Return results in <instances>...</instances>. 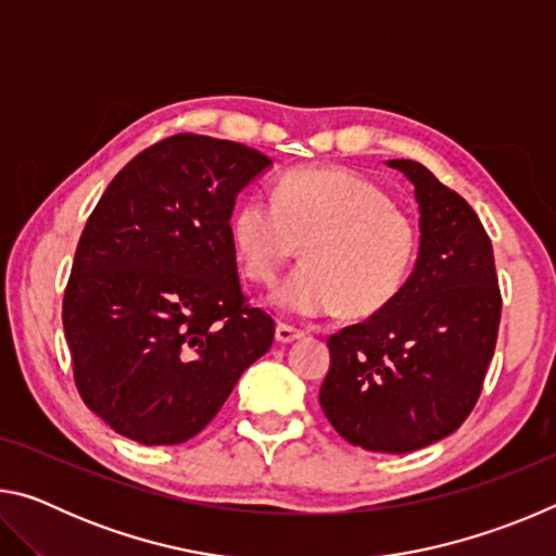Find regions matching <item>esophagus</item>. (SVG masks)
I'll list each match as a JSON object with an SVG mask.
<instances>
[{"instance_id":"34e87169","label":"esophagus","mask_w":556,"mask_h":556,"mask_svg":"<svg viewBox=\"0 0 556 556\" xmlns=\"http://www.w3.org/2000/svg\"><path fill=\"white\" fill-rule=\"evenodd\" d=\"M304 336V331H299V328H294V326H289V324H279L277 326V341L279 343H291V341H296V338H301Z\"/></svg>"}]
</instances>
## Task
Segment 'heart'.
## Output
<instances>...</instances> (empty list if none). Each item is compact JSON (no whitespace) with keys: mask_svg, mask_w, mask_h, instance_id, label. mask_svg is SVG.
<instances>
[{"mask_svg":"<svg viewBox=\"0 0 556 556\" xmlns=\"http://www.w3.org/2000/svg\"><path fill=\"white\" fill-rule=\"evenodd\" d=\"M230 238L250 279L271 285L304 242V260L275 289L291 316H372L400 294L417 260L419 230L380 184L348 168H291L275 199L235 205Z\"/></svg>","mask_w":556,"mask_h":556,"instance_id":"1","label":"heart"}]
</instances>
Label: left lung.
<instances>
[{"label": "left lung", "instance_id": "left-lung-1", "mask_svg": "<svg viewBox=\"0 0 556 556\" xmlns=\"http://www.w3.org/2000/svg\"><path fill=\"white\" fill-rule=\"evenodd\" d=\"M419 203V257L368 321L328 338L318 392L348 444L409 454L464 425L481 397L501 326L493 244L473 208L427 166L392 159Z\"/></svg>", "mask_w": 556, "mask_h": 556}]
</instances>
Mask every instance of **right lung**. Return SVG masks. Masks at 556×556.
I'll list each match as a JSON object with an SVG mask.
<instances>
[{
	"label": "right lung",
	"instance_id": "obj_1",
	"mask_svg": "<svg viewBox=\"0 0 556 556\" xmlns=\"http://www.w3.org/2000/svg\"><path fill=\"white\" fill-rule=\"evenodd\" d=\"M271 159L174 135L112 178L75 250L63 328L83 402L144 446L184 444L275 341L240 287L230 215Z\"/></svg>",
	"mask_w": 556,
	"mask_h": 556
}]
</instances>
